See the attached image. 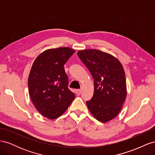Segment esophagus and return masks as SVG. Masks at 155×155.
Listing matches in <instances>:
<instances>
[{"mask_svg":"<svg viewBox=\"0 0 155 155\" xmlns=\"http://www.w3.org/2000/svg\"><path fill=\"white\" fill-rule=\"evenodd\" d=\"M81 92V91L80 90V89H77V90H76V94L77 95L80 94Z\"/></svg>","mask_w":155,"mask_h":155,"instance_id":"1","label":"esophagus"}]
</instances>
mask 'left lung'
Segmentation results:
<instances>
[{
    "label": "left lung",
    "mask_w": 155,
    "mask_h": 155,
    "mask_svg": "<svg viewBox=\"0 0 155 155\" xmlns=\"http://www.w3.org/2000/svg\"><path fill=\"white\" fill-rule=\"evenodd\" d=\"M78 55L94 79V95L87 101L89 111L99 121L106 123L117 116L127 96L124 69L111 54L96 49L79 50Z\"/></svg>",
    "instance_id": "8db88e82"
}]
</instances>
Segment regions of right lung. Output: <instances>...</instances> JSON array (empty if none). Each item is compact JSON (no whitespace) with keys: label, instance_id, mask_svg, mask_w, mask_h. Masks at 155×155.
Listing matches in <instances>:
<instances>
[{"label":"right lung","instance_id":"obj_1","mask_svg":"<svg viewBox=\"0 0 155 155\" xmlns=\"http://www.w3.org/2000/svg\"><path fill=\"white\" fill-rule=\"evenodd\" d=\"M74 52L68 47L48 49L33 63L28 81L30 96L36 109L50 120L61 116L75 98L63 67Z\"/></svg>","mask_w":155,"mask_h":155}]
</instances>
